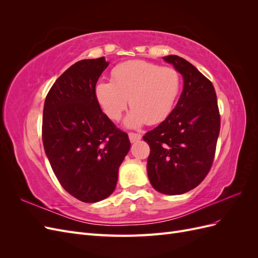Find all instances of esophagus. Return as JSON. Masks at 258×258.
Here are the masks:
<instances>
[{
  "instance_id": "esophagus-1",
  "label": "esophagus",
  "mask_w": 258,
  "mask_h": 258,
  "mask_svg": "<svg viewBox=\"0 0 258 258\" xmlns=\"http://www.w3.org/2000/svg\"><path fill=\"white\" fill-rule=\"evenodd\" d=\"M128 136H129V139H130V142L131 143H135L136 141H139V140L142 139L141 135H140V134H134V132H130Z\"/></svg>"
}]
</instances>
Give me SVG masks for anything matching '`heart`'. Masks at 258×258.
<instances>
[{
  "instance_id": "obj_1",
  "label": "heart",
  "mask_w": 258,
  "mask_h": 258,
  "mask_svg": "<svg viewBox=\"0 0 258 258\" xmlns=\"http://www.w3.org/2000/svg\"><path fill=\"white\" fill-rule=\"evenodd\" d=\"M112 80L97 83L96 100L111 120H118L129 102L132 108L124 117L123 124L131 129L165 120L173 110L182 84L176 69L145 60L116 66Z\"/></svg>"
}]
</instances>
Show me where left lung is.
<instances>
[{"instance_id": "left-lung-1", "label": "left lung", "mask_w": 258, "mask_h": 258, "mask_svg": "<svg viewBox=\"0 0 258 258\" xmlns=\"http://www.w3.org/2000/svg\"><path fill=\"white\" fill-rule=\"evenodd\" d=\"M183 77L175 107L143 140L150 145L147 175L154 188L165 195H182L197 187L212 166L221 128L212 83L185 59L163 57Z\"/></svg>"}]
</instances>
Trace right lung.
<instances>
[{"mask_svg":"<svg viewBox=\"0 0 258 258\" xmlns=\"http://www.w3.org/2000/svg\"><path fill=\"white\" fill-rule=\"evenodd\" d=\"M108 64L104 57L76 62L54 82L44 103L42 137L51 169L70 195L87 204L112 195L130 150L128 135L107 118L95 97Z\"/></svg>","mask_w":258,"mask_h":258,"instance_id":"obj_1","label":"right lung"}]
</instances>
